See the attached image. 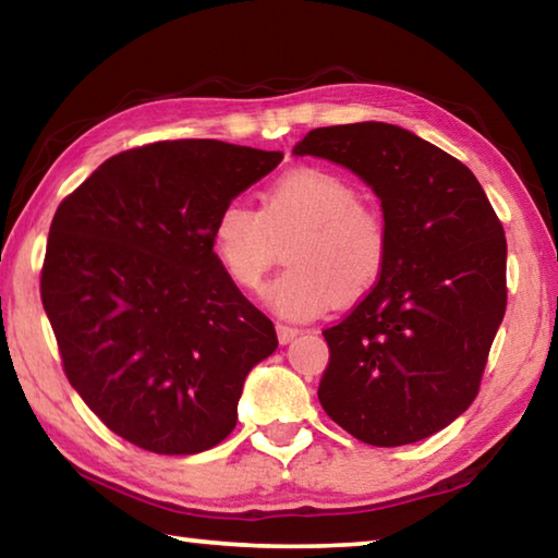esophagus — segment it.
<instances>
[{
	"label": "esophagus",
	"instance_id": "obj_1",
	"mask_svg": "<svg viewBox=\"0 0 558 558\" xmlns=\"http://www.w3.org/2000/svg\"><path fill=\"white\" fill-rule=\"evenodd\" d=\"M276 329H278L280 344H288V342H292V339L300 335V329L298 327H290V325H276Z\"/></svg>",
	"mask_w": 558,
	"mask_h": 558
}]
</instances>
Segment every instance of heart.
<instances>
[{"mask_svg": "<svg viewBox=\"0 0 558 558\" xmlns=\"http://www.w3.org/2000/svg\"><path fill=\"white\" fill-rule=\"evenodd\" d=\"M288 241L290 268L268 288V302L290 319L366 295L389 260L384 214L332 169H292L263 192L260 211L231 202L216 216L214 251L239 288H260Z\"/></svg>", "mask_w": 558, "mask_h": 558, "instance_id": "b5f03b06", "label": "heart"}]
</instances>
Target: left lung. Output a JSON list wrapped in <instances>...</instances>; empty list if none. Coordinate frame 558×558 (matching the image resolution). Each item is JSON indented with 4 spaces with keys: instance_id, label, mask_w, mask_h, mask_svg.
<instances>
[{
    "instance_id": "obj_1",
    "label": "left lung",
    "mask_w": 558,
    "mask_h": 558,
    "mask_svg": "<svg viewBox=\"0 0 558 558\" xmlns=\"http://www.w3.org/2000/svg\"><path fill=\"white\" fill-rule=\"evenodd\" d=\"M295 155L352 169L381 199L389 260L342 323L323 329L319 403L376 448L433 436L475 401L507 310V241L475 174L386 122L310 130Z\"/></svg>"
}]
</instances>
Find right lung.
Masks as SVG:
<instances>
[{"instance_id": "obj_1", "label": "right lung", "mask_w": 558, "mask_h": 558, "mask_svg": "<svg viewBox=\"0 0 558 558\" xmlns=\"http://www.w3.org/2000/svg\"><path fill=\"white\" fill-rule=\"evenodd\" d=\"M280 159L165 140L110 157L56 209L41 302L65 379L132 446H219L245 374L276 352V327L214 253V223Z\"/></svg>"}]
</instances>
